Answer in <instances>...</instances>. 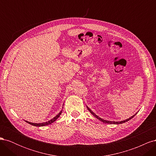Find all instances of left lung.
<instances>
[{
  "mask_svg": "<svg viewBox=\"0 0 156 156\" xmlns=\"http://www.w3.org/2000/svg\"><path fill=\"white\" fill-rule=\"evenodd\" d=\"M87 109L90 111V112L91 113V114L94 116H95L96 119H98V120H100L101 122H103V123H105V124H123V123H125V122H127V121H129V120H131V119H133V118L136 115V113H135V114L134 115H133L132 116H131L130 118H129V119H127L126 120H123V121H120V122H115V121H108V120H103V119H101V118H100V117H99L98 115H96L95 113H94L90 108L88 106H87Z\"/></svg>",
  "mask_w": 156,
  "mask_h": 156,
  "instance_id": "8db88e82",
  "label": "left lung"
}]
</instances>
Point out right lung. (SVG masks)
<instances>
[{
	"instance_id": "1",
	"label": "right lung",
	"mask_w": 156,
	"mask_h": 156,
	"mask_svg": "<svg viewBox=\"0 0 156 156\" xmlns=\"http://www.w3.org/2000/svg\"><path fill=\"white\" fill-rule=\"evenodd\" d=\"M62 114V110L60 111V112L58 113V114L57 115H56L54 118H53V119H51L50 120L48 121V122H42V123H32V122H28L27 120H25L26 122H27V123H29V124L30 125H32L34 126H37V127H41V126H48V125H49L52 123H53V122L55 121H56V120L58 119V118H59V116H60V115Z\"/></svg>"
}]
</instances>
